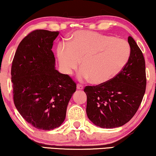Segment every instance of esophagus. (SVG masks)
<instances>
[{
  "mask_svg": "<svg viewBox=\"0 0 156 156\" xmlns=\"http://www.w3.org/2000/svg\"><path fill=\"white\" fill-rule=\"evenodd\" d=\"M76 88H77V89H79V90H81L83 88V86L82 84H81V83H77Z\"/></svg>",
  "mask_w": 156,
  "mask_h": 156,
  "instance_id": "1",
  "label": "esophagus"
}]
</instances>
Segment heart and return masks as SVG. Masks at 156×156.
I'll return each mask as SVG.
<instances>
[{"label":"heart","instance_id":"b5f03b06","mask_svg":"<svg viewBox=\"0 0 156 156\" xmlns=\"http://www.w3.org/2000/svg\"><path fill=\"white\" fill-rule=\"evenodd\" d=\"M130 54L128 42L101 33L78 31L73 34L68 47L57 50L59 64L65 73L72 74L80 66L83 70L81 77L90 78L92 83L101 84L121 73Z\"/></svg>","mask_w":156,"mask_h":156}]
</instances>
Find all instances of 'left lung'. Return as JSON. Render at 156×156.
I'll use <instances>...</instances> for the list:
<instances>
[{"label": "left lung", "instance_id": "obj_1", "mask_svg": "<svg viewBox=\"0 0 156 156\" xmlns=\"http://www.w3.org/2000/svg\"><path fill=\"white\" fill-rule=\"evenodd\" d=\"M130 58L124 68L112 80L96 86H86V114L95 126L114 128L123 126L136 114L147 86L145 60L131 36Z\"/></svg>", "mask_w": 156, "mask_h": 156}]
</instances>
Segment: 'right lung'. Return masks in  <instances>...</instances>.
I'll use <instances>...</instances> for the list:
<instances>
[{"label": "right lung", "mask_w": 156, "mask_h": 156, "mask_svg": "<svg viewBox=\"0 0 156 156\" xmlns=\"http://www.w3.org/2000/svg\"><path fill=\"white\" fill-rule=\"evenodd\" d=\"M58 34V31H31L19 44L11 68L16 109L28 123L43 130L61 125L76 88L70 76L54 68L51 48Z\"/></svg>", "instance_id": "add662e5"}]
</instances>
